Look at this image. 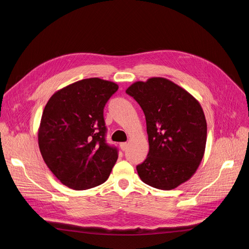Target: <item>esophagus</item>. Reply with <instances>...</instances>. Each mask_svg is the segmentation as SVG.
<instances>
[{"instance_id": "1", "label": "esophagus", "mask_w": 249, "mask_h": 249, "mask_svg": "<svg viewBox=\"0 0 249 249\" xmlns=\"http://www.w3.org/2000/svg\"><path fill=\"white\" fill-rule=\"evenodd\" d=\"M127 147H128V143H126V142L120 143V148H121L122 151H125L127 149Z\"/></svg>"}]
</instances>
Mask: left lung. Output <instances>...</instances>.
Instances as JSON below:
<instances>
[{"mask_svg": "<svg viewBox=\"0 0 249 249\" xmlns=\"http://www.w3.org/2000/svg\"><path fill=\"white\" fill-rule=\"evenodd\" d=\"M126 93L146 117L149 153L137 166L140 178L156 189H176L194 176L205 155L207 121L199 102L164 77L134 82Z\"/></svg>", "mask_w": 249, "mask_h": 249, "instance_id": "obj_1", "label": "left lung"}]
</instances>
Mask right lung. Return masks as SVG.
Returning a JSON list of instances; mask_svg holds the SVG:
<instances>
[{
  "instance_id": "obj_1",
  "label": "right lung",
  "mask_w": 249,
  "mask_h": 249,
  "mask_svg": "<svg viewBox=\"0 0 249 249\" xmlns=\"http://www.w3.org/2000/svg\"><path fill=\"white\" fill-rule=\"evenodd\" d=\"M117 89L114 82L92 77L67 85L49 99L37 141L43 161L62 185L81 191L108 178L118 153L105 142L103 109Z\"/></svg>"
}]
</instances>
